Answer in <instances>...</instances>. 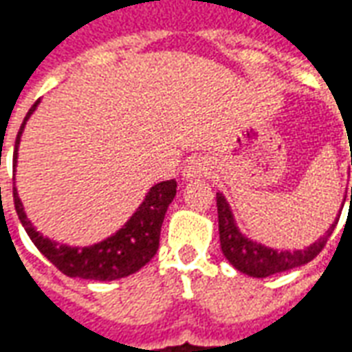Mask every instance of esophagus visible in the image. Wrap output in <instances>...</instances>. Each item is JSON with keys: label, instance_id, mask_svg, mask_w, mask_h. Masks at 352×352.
<instances>
[{"label": "esophagus", "instance_id": "1", "mask_svg": "<svg viewBox=\"0 0 352 352\" xmlns=\"http://www.w3.org/2000/svg\"><path fill=\"white\" fill-rule=\"evenodd\" d=\"M206 173H207L206 162L190 160L188 162V166L184 168L183 177H184V181H190V179H198V177L206 175Z\"/></svg>", "mask_w": 352, "mask_h": 352}]
</instances>
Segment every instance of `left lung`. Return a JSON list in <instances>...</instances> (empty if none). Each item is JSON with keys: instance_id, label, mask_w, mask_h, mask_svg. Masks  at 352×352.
I'll return each instance as SVG.
<instances>
[{"instance_id": "left-lung-1", "label": "left lung", "mask_w": 352, "mask_h": 352, "mask_svg": "<svg viewBox=\"0 0 352 352\" xmlns=\"http://www.w3.org/2000/svg\"><path fill=\"white\" fill-rule=\"evenodd\" d=\"M217 209H219V234H221L222 254L226 256V260L236 267L237 272L251 275V277H258V279L270 277V275H275V273L288 272V270H294V267H300V265L311 262L318 252L324 249L326 241H328V237L332 236L333 228H336L341 214L340 211L336 222L328 228L324 236L313 245H309V247L298 249V251H277V249L252 241V239L245 237L239 232L236 219H234L232 209H230V204L221 192H217ZM341 209H343V206H341Z\"/></svg>"}]
</instances>
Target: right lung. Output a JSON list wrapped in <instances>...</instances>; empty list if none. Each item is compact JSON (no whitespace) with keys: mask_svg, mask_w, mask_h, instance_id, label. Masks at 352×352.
Returning <instances> with one entry per match:
<instances>
[{"mask_svg":"<svg viewBox=\"0 0 352 352\" xmlns=\"http://www.w3.org/2000/svg\"><path fill=\"white\" fill-rule=\"evenodd\" d=\"M37 105H39V100L35 101L32 109L28 111L26 118L20 126L16 143H14V166H16V154H19L20 138H22L24 126H26L28 118L34 115ZM175 179L154 184L153 188L146 192L145 199L138 207V211L130 217V221L120 230H116L113 236L103 239L100 243L88 245V247H69V245H62L41 236L32 226V222L28 221L26 213H24L19 192L16 188H12L16 214H19L26 234L34 241L35 247L41 251L43 256H47V260H50L67 277L90 280L122 279L131 273L139 272L146 262H151V258L158 251L162 222H164L166 211L175 198Z\"/></svg>","mask_w":352,"mask_h":352,"instance_id":"1","label":"right lung"}]
</instances>
